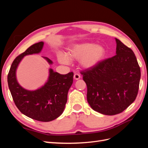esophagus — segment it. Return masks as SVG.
I'll return each instance as SVG.
<instances>
[{"label":"esophagus","instance_id":"1","mask_svg":"<svg viewBox=\"0 0 148 148\" xmlns=\"http://www.w3.org/2000/svg\"><path fill=\"white\" fill-rule=\"evenodd\" d=\"M73 78L75 79V80H78L80 78V75L78 73H75L73 76Z\"/></svg>","mask_w":148,"mask_h":148}]
</instances>
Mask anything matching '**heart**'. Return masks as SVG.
<instances>
[{
	"label": "heart",
	"instance_id": "1",
	"mask_svg": "<svg viewBox=\"0 0 148 148\" xmlns=\"http://www.w3.org/2000/svg\"><path fill=\"white\" fill-rule=\"evenodd\" d=\"M106 55V48L100 44L83 42L75 44L68 50L66 55L59 53L58 60L64 64H68L70 60H78L83 69H91L99 65Z\"/></svg>",
	"mask_w": 148,
	"mask_h": 148
}]
</instances>
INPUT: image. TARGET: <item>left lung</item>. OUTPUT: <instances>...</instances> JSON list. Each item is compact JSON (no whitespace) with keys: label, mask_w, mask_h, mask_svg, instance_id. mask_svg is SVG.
I'll return each instance as SVG.
<instances>
[{"label":"left lung","mask_w":148,"mask_h":148,"mask_svg":"<svg viewBox=\"0 0 148 148\" xmlns=\"http://www.w3.org/2000/svg\"><path fill=\"white\" fill-rule=\"evenodd\" d=\"M115 39L116 55L81 73L91 108L107 115L120 114L135 100L141 71L131 49Z\"/></svg>","instance_id":"8db88e82"}]
</instances>
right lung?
<instances>
[{
    "instance_id": "right-lung-1",
    "label": "right lung",
    "mask_w": 148,
    "mask_h": 148,
    "mask_svg": "<svg viewBox=\"0 0 148 148\" xmlns=\"http://www.w3.org/2000/svg\"><path fill=\"white\" fill-rule=\"evenodd\" d=\"M44 42L36 43L16 57L8 74L7 82L17 108L27 117L41 122H50L58 118L64 110L67 95L73 83V73L61 75L49 69V77L43 86L35 90L22 87L16 79V70L23 57L41 52ZM49 65L53 62L42 57Z\"/></svg>"
}]
</instances>
